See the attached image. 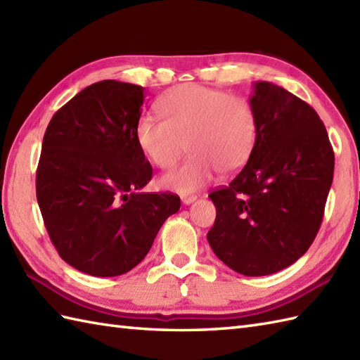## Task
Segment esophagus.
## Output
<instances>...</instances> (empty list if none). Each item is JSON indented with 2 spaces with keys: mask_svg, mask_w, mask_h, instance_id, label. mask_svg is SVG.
<instances>
[{
  "mask_svg": "<svg viewBox=\"0 0 360 360\" xmlns=\"http://www.w3.org/2000/svg\"><path fill=\"white\" fill-rule=\"evenodd\" d=\"M181 201H182V204L188 205V204H192V202L196 201V196H193V195H184V196H181Z\"/></svg>",
  "mask_w": 360,
  "mask_h": 360,
  "instance_id": "esophagus-1",
  "label": "esophagus"
}]
</instances>
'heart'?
Masks as SVG:
<instances>
[{
	"mask_svg": "<svg viewBox=\"0 0 360 360\" xmlns=\"http://www.w3.org/2000/svg\"><path fill=\"white\" fill-rule=\"evenodd\" d=\"M165 120L153 114L141 117L137 143L153 165L179 168L162 176L160 186L192 193L207 186L217 170L229 174L248 162L257 139V116L249 101L200 85L174 89L159 103Z\"/></svg>",
	"mask_w": 360,
	"mask_h": 360,
	"instance_id": "b5f03b06",
	"label": "heart"
}]
</instances>
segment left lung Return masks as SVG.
Returning <instances> with one entry per match:
<instances>
[{
	"label": "left lung",
	"mask_w": 360,
	"mask_h": 360,
	"mask_svg": "<svg viewBox=\"0 0 360 360\" xmlns=\"http://www.w3.org/2000/svg\"><path fill=\"white\" fill-rule=\"evenodd\" d=\"M249 103L257 139L231 184L209 195L217 207L207 233L226 266L248 277L295 263L314 241L333 184L334 153L314 108L269 82Z\"/></svg>",
	"instance_id": "8db88e82"
}]
</instances>
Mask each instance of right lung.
<instances>
[{
	"label": "right lung",
	"mask_w": 360,
	"mask_h": 360,
	"mask_svg": "<svg viewBox=\"0 0 360 360\" xmlns=\"http://www.w3.org/2000/svg\"><path fill=\"white\" fill-rule=\"evenodd\" d=\"M143 88L117 80L86 86L51 119L37 168V200L51 241L68 264L116 277L139 264L173 193H145L153 168L137 143Z\"/></svg>",
	"instance_id": "obj_1"
}]
</instances>
